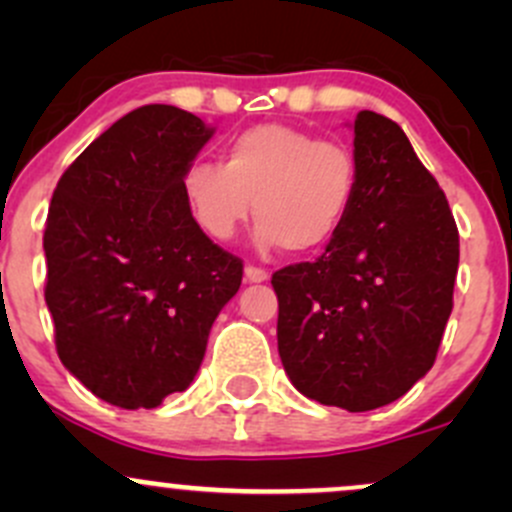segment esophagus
<instances>
[{"mask_svg": "<svg viewBox=\"0 0 512 512\" xmlns=\"http://www.w3.org/2000/svg\"><path fill=\"white\" fill-rule=\"evenodd\" d=\"M245 280L247 282H267V280H270V275H267V272L262 270V267L247 265L245 267Z\"/></svg>", "mask_w": 512, "mask_h": 512, "instance_id": "obj_1", "label": "esophagus"}]
</instances>
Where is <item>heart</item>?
Listing matches in <instances>:
<instances>
[{
  "instance_id": "b5f03b06",
  "label": "heart",
  "mask_w": 512,
  "mask_h": 512,
  "mask_svg": "<svg viewBox=\"0 0 512 512\" xmlns=\"http://www.w3.org/2000/svg\"><path fill=\"white\" fill-rule=\"evenodd\" d=\"M356 195V160L347 146L282 123H262L227 141L223 165L195 160L183 198L200 230L230 240L255 203L257 242L307 255L342 230Z\"/></svg>"
}]
</instances>
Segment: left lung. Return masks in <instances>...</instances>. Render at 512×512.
Returning <instances> with one entry per match:
<instances>
[{"mask_svg": "<svg viewBox=\"0 0 512 512\" xmlns=\"http://www.w3.org/2000/svg\"><path fill=\"white\" fill-rule=\"evenodd\" d=\"M356 195L314 262L277 270V349L299 394L371 411L401 399L436 361L453 309L458 227L399 123L354 121Z\"/></svg>", "mask_w": 512, "mask_h": 512, "instance_id": "obj_1", "label": "left lung"}]
</instances>
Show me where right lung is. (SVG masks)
I'll return each instance as SVG.
<instances>
[{
  "label": "right lung",
  "instance_id": "right-lung-1",
  "mask_svg": "<svg viewBox=\"0 0 512 512\" xmlns=\"http://www.w3.org/2000/svg\"><path fill=\"white\" fill-rule=\"evenodd\" d=\"M215 128L151 103L118 118L56 183L46 307L61 364L98 399L156 409L203 364L242 262L190 215L183 175Z\"/></svg>",
  "mask_w": 512,
  "mask_h": 512
}]
</instances>
